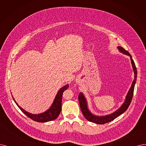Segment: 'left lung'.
Masks as SVG:
<instances>
[{"instance_id":"obj_1","label":"left lung","mask_w":146,"mask_h":146,"mask_svg":"<svg viewBox=\"0 0 146 146\" xmlns=\"http://www.w3.org/2000/svg\"><path fill=\"white\" fill-rule=\"evenodd\" d=\"M117 48H118L119 51L120 52V53H121L122 54H126L127 56H129L130 57L132 68L133 70V73H134V80L132 81V83L131 84L130 89L129 91H128L127 95L126 96L125 101L123 104H122L120 107L116 111H115L114 112L111 113L110 114H107L106 115H96L91 113V111L89 110L88 107V104H87V100L83 93L81 92L80 93V94L78 95V100H79L80 108L81 110V111H82L83 115L84 116V117L88 121L93 122V123H95L96 124L102 125V124L108 123V122H110L111 121L113 120L114 119H116L121 114H123L128 108V107H129L133 97L134 87H135V84L136 83L137 77V68L135 66V63H134L132 59V57L131 55L129 54V52L125 50L123 48H122L120 46H118Z\"/></svg>"}]
</instances>
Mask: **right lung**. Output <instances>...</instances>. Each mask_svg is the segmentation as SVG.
Listing matches in <instances>:
<instances>
[{"label": "right lung", "mask_w": 146, "mask_h": 146, "mask_svg": "<svg viewBox=\"0 0 146 146\" xmlns=\"http://www.w3.org/2000/svg\"><path fill=\"white\" fill-rule=\"evenodd\" d=\"M68 87H69L68 84L61 87V88L59 90V91L57 92V93L56 95L53 104H51V107L44 113H39V114H32L31 113L26 111V110H25L20 106H19V104H17L15 101L13 95L12 96L14 102L17 104V106L19 107V108L21 110V111L24 114H25L27 117L31 118L34 121L44 123V122H47V121L54 120L58 117V116H59V115L60 113L61 109H62V99L63 93L64 91L66 90Z\"/></svg>", "instance_id": "obj_1"}]
</instances>
